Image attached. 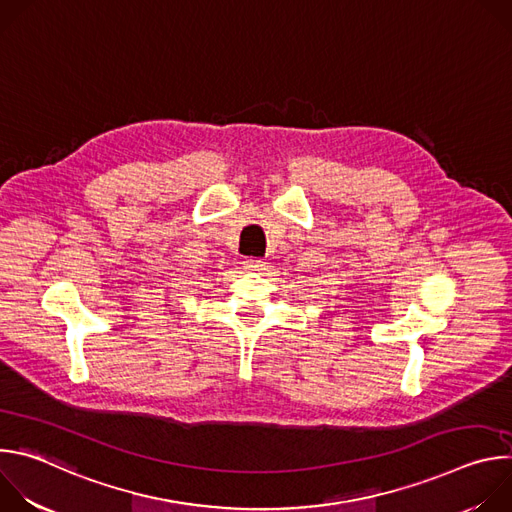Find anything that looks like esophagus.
Instances as JSON below:
<instances>
[{"label": "esophagus", "instance_id": "1", "mask_svg": "<svg viewBox=\"0 0 512 512\" xmlns=\"http://www.w3.org/2000/svg\"><path fill=\"white\" fill-rule=\"evenodd\" d=\"M243 267L249 269V271H261L265 267V261L259 259V257H249L243 261Z\"/></svg>", "mask_w": 512, "mask_h": 512}]
</instances>
